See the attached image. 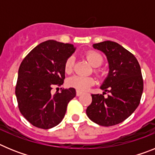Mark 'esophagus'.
I'll return each instance as SVG.
<instances>
[{
	"label": "esophagus",
	"instance_id": "esophagus-1",
	"mask_svg": "<svg viewBox=\"0 0 155 155\" xmlns=\"http://www.w3.org/2000/svg\"><path fill=\"white\" fill-rule=\"evenodd\" d=\"M82 94V92L81 91H78V90H77L76 91V95L77 96H80L81 94Z\"/></svg>",
	"mask_w": 155,
	"mask_h": 155
}]
</instances>
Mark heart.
I'll list each match as a JSON object with an SVG mask.
<instances>
[{
  "label": "heart",
  "instance_id": "b5f03b06",
  "mask_svg": "<svg viewBox=\"0 0 155 155\" xmlns=\"http://www.w3.org/2000/svg\"><path fill=\"white\" fill-rule=\"evenodd\" d=\"M86 58L87 61L94 68H98L103 62V58L99 53L94 51H89L86 53ZM74 58V57H70L67 59L64 64V71L66 73L70 74L73 71ZM95 72H98L95 71ZM94 83V80L91 77H83L78 75H74L71 77L67 81V84L69 87H74L78 91H86Z\"/></svg>",
  "mask_w": 155,
  "mask_h": 155
}]
</instances>
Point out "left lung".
Instances as JSON below:
<instances>
[{"label": "left lung", "instance_id": "8db88e82", "mask_svg": "<svg viewBox=\"0 0 155 155\" xmlns=\"http://www.w3.org/2000/svg\"><path fill=\"white\" fill-rule=\"evenodd\" d=\"M93 48L105 53L109 63V74L100 88L110 93L91 94L92 102L86 109L88 118L103 127L120 124L139 105L143 89L141 70L137 60L121 45L112 41L93 44Z\"/></svg>", "mask_w": 155, "mask_h": 155}]
</instances>
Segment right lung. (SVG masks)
Masks as SVG:
<instances>
[{
	"instance_id": "obj_1",
	"label": "right lung",
	"mask_w": 155,
	"mask_h": 155,
	"mask_svg": "<svg viewBox=\"0 0 155 155\" xmlns=\"http://www.w3.org/2000/svg\"><path fill=\"white\" fill-rule=\"evenodd\" d=\"M74 45L48 40L35 46L18 69L15 94L19 110L38 128H53L65 116L68 102L76 95L73 87L51 94L65 78L64 64L74 53Z\"/></svg>"
}]
</instances>
